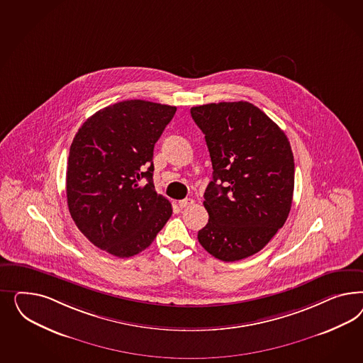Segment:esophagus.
Wrapping results in <instances>:
<instances>
[{
	"label": "esophagus",
	"mask_w": 363,
	"mask_h": 363,
	"mask_svg": "<svg viewBox=\"0 0 363 363\" xmlns=\"http://www.w3.org/2000/svg\"><path fill=\"white\" fill-rule=\"evenodd\" d=\"M193 203H194V199H191V198H185V199L178 201V206H179L181 209H185V208L193 205Z\"/></svg>",
	"instance_id": "34e87169"
}]
</instances>
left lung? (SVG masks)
<instances>
[{
  "label": "left lung",
  "instance_id": "8db88e82",
  "mask_svg": "<svg viewBox=\"0 0 363 363\" xmlns=\"http://www.w3.org/2000/svg\"><path fill=\"white\" fill-rule=\"evenodd\" d=\"M209 149L213 181L203 194L209 222L202 247L225 262L261 249L285 225L294 191V157L284 130L246 101L190 109Z\"/></svg>",
  "mask_w": 363,
  "mask_h": 363
}]
</instances>
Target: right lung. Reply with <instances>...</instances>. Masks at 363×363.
I'll list each match as a JSON object with an SVG mask.
<instances>
[{
	"label": "right lung",
	"instance_id": "add662e5",
	"mask_svg": "<svg viewBox=\"0 0 363 363\" xmlns=\"http://www.w3.org/2000/svg\"><path fill=\"white\" fill-rule=\"evenodd\" d=\"M176 110L129 99L78 129L67 160V208L101 250L120 258L141 253L172 217V203L154 189L153 150Z\"/></svg>",
	"mask_w": 363,
	"mask_h": 363
}]
</instances>
